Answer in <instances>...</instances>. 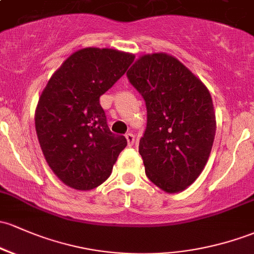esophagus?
<instances>
[{
    "label": "esophagus",
    "mask_w": 254,
    "mask_h": 254,
    "mask_svg": "<svg viewBox=\"0 0 254 254\" xmlns=\"http://www.w3.org/2000/svg\"><path fill=\"white\" fill-rule=\"evenodd\" d=\"M126 139H127L128 146H132L133 144H134V135H133V133H127Z\"/></svg>",
    "instance_id": "1"
}]
</instances>
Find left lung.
<instances>
[{
  "label": "left lung",
  "mask_w": 254,
  "mask_h": 254,
  "mask_svg": "<svg viewBox=\"0 0 254 254\" xmlns=\"http://www.w3.org/2000/svg\"><path fill=\"white\" fill-rule=\"evenodd\" d=\"M146 105L139 154L146 177L166 192H178L202 172L215 135V115L204 84L165 53L140 57L127 72Z\"/></svg>",
  "instance_id": "obj_1"
}]
</instances>
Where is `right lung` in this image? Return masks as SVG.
<instances>
[{"label": "right lung", "instance_id": "right-lung-1", "mask_svg": "<svg viewBox=\"0 0 254 254\" xmlns=\"http://www.w3.org/2000/svg\"><path fill=\"white\" fill-rule=\"evenodd\" d=\"M134 56L108 48H83L52 75L35 115L45 159L64 184L91 190L104 183L120 152L124 135L109 129L100 95L115 84Z\"/></svg>", "mask_w": 254, "mask_h": 254}]
</instances>
